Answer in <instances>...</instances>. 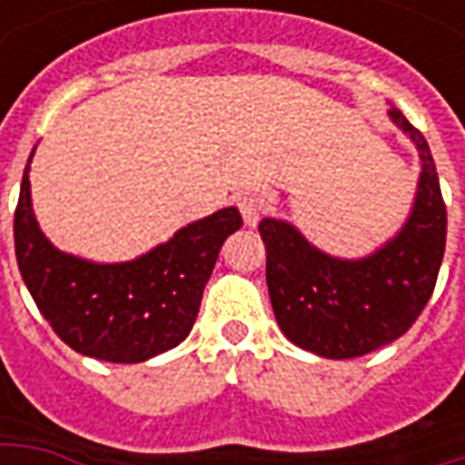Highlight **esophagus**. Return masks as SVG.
I'll list each match as a JSON object with an SVG mask.
<instances>
[{
	"label": "esophagus",
	"instance_id": "obj_1",
	"mask_svg": "<svg viewBox=\"0 0 465 465\" xmlns=\"http://www.w3.org/2000/svg\"><path fill=\"white\" fill-rule=\"evenodd\" d=\"M236 206H239V212H242V219L246 226H256V223H259L263 212V202L256 193H243V196H239V199H236Z\"/></svg>",
	"mask_w": 465,
	"mask_h": 465
}]
</instances>
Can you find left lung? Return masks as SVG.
I'll use <instances>...</instances> for the list:
<instances>
[{"label":"left lung","instance_id":"obj_1","mask_svg":"<svg viewBox=\"0 0 465 465\" xmlns=\"http://www.w3.org/2000/svg\"><path fill=\"white\" fill-rule=\"evenodd\" d=\"M420 153V182L409 222L383 249L341 262L322 253L292 223L263 219L266 283L286 339L323 359H356L396 341L426 309L446 249V203L423 134L391 109Z\"/></svg>","mask_w":465,"mask_h":465}]
</instances>
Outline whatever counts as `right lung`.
Returning <instances> with one entry per match:
<instances>
[{
	"mask_svg": "<svg viewBox=\"0 0 465 465\" xmlns=\"http://www.w3.org/2000/svg\"><path fill=\"white\" fill-rule=\"evenodd\" d=\"M239 226L242 213L232 206L183 226L134 262H84L54 249L39 232L26 166L15 252L36 309L66 346L109 363H139L189 336L219 249Z\"/></svg>",
	"mask_w": 465,
	"mask_h": 465,
	"instance_id": "1",
	"label": "right lung"
}]
</instances>
